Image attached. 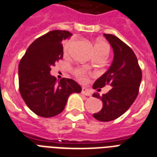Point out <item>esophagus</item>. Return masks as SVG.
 <instances>
[{
    "label": "esophagus",
    "instance_id": "34e87169",
    "mask_svg": "<svg viewBox=\"0 0 157 157\" xmlns=\"http://www.w3.org/2000/svg\"><path fill=\"white\" fill-rule=\"evenodd\" d=\"M81 93H82V95L87 96V97H89V96L92 95V94H91V92H90V90L86 88V87H83V88H82V91H81Z\"/></svg>",
    "mask_w": 157,
    "mask_h": 157
}]
</instances>
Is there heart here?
<instances>
[{
  "label": "heart",
  "mask_w": 157,
  "mask_h": 157,
  "mask_svg": "<svg viewBox=\"0 0 157 157\" xmlns=\"http://www.w3.org/2000/svg\"><path fill=\"white\" fill-rule=\"evenodd\" d=\"M74 42H75V38H71L68 42H65V45H64V51H65V53L70 52V47L73 45ZM95 49L97 55H106V56H108L109 52H110L109 45L105 43V42H98L96 44ZM73 73L80 82H86L87 81V70L83 68H77V69L74 70Z\"/></svg>",
  "instance_id": "heart-1"
}]
</instances>
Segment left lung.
<instances>
[{"mask_svg": "<svg viewBox=\"0 0 157 157\" xmlns=\"http://www.w3.org/2000/svg\"><path fill=\"white\" fill-rule=\"evenodd\" d=\"M114 52V59L109 70L96 80L93 89L110 85L111 89L101 97L98 92L93 97L102 101V109L93 114L96 120L102 122L117 119L127 111L138 94L142 70L134 52L128 45L112 34L104 33Z\"/></svg>", "mask_w": 157, "mask_h": 157, "instance_id": "8db88e82", "label": "left lung"}]
</instances>
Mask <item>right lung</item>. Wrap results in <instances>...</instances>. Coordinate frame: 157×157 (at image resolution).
<instances>
[{
	"mask_svg": "<svg viewBox=\"0 0 157 157\" xmlns=\"http://www.w3.org/2000/svg\"><path fill=\"white\" fill-rule=\"evenodd\" d=\"M71 35L61 30L42 35L29 46L19 62V92L29 109L41 117L59 115L70 94L82 91L75 80L63 78L57 82L50 74L52 65L63 58L62 40Z\"/></svg>",
	"mask_w": 157,
	"mask_h": 157,
	"instance_id": "right-lung-1",
	"label": "right lung"
}]
</instances>
